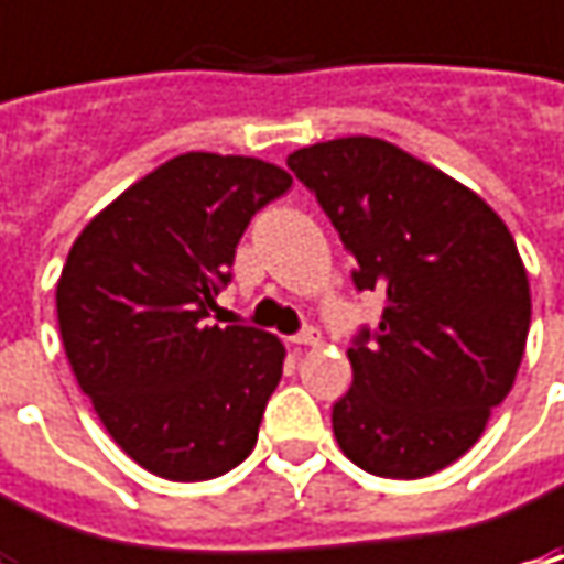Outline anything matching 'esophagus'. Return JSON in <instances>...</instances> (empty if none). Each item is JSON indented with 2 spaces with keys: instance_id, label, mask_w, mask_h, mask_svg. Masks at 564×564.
I'll return each instance as SVG.
<instances>
[{
  "instance_id": "34e87169",
  "label": "esophagus",
  "mask_w": 564,
  "mask_h": 564,
  "mask_svg": "<svg viewBox=\"0 0 564 564\" xmlns=\"http://www.w3.org/2000/svg\"><path fill=\"white\" fill-rule=\"evenodd\" d=\"M289 341H292L294 348H307V345H319V333H316L314 326H304V329H301V333H294V336L289 338Z\"/></svg>"
}]
</instances>
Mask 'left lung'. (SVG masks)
Listing matches in <instances>:
<instances>
[{
    "label": "left lung",
    "instance_id": "1",
    "mask_svg": "<svg viewBox=\"0 0 564 564\" xmlns=\"http://www.w3.org/2000/svg\"><path fill=\"white\" fill-rule=\"evenodd\" d=\"M289 169L355 253V289L386 297L348 348L338 445L377 477L436 474L480 440L524 358L531 289L514 238L474 191L379 138L294 150Z\"/></svg>",
    "mask_w": 564,
    "mask_h": 564
}]
</instances>
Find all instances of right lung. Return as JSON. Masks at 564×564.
<instances>
[{"mask_svg":"<svg viewBox=\"0 0 564 564\" xmlns=\"http://www.w3.org/2000/svg\"><path fill=\"white\" fill-rule=\"evenodd\" d=\"M292 187L253 156H175L94 216L55 289L77 386L109 436L165 480H213L257 445L282 341L206 326L250 219Z\"/></svg>","mask_w":564,"mask_h":564,"instance_id":"1","label":"right lung"}]
</instances>
